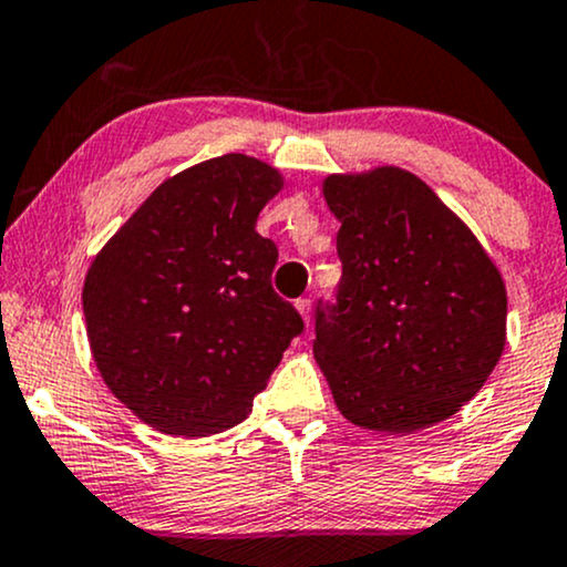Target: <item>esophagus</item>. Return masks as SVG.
<instances>
[{"label": "esophagus", "instance_id": "34e87169", "mask_svg": "<svg viewBox=\"0 0 567 567\" xmlns=\"http://www.w3.org/2000/svg\"><path fill=\"white\" fill-rule=\"evenodd\" d=\"M296 309H298V315H301V320L309 324V320H311V301H309V298H298Z\"/></svg>", "mask_w": 567, "mask_h": 567}]
</instances>
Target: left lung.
<instances>
[{"mask_svg": "<svg viewBox=\"0 0 567 567\" xmlns=\"http://www.w3.org/2000/svg\"><path fill=\"white\" fill-rule=\"evenodd\" d=\"M341 220L338 306L317 311L315 360L354 426L413 434L458 413L506 347V285L419 175L394 165L322 181Z\"/></svg>", "mask_w": 567, "mask_h": 567, "instance_id": "left-lung-1", "label": "left lung"}]
</instances>
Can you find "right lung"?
Returning a JSON list of instances; mask_svg holds the SVG:
<instances>
[{"label":"right lung","mask_w":567,"mask_h":567,"mask_svg":"<svg viewBox=\"0 0 567 567\" xmlns=\"http://www.w3.org/2000/svg\"><path fill=\"white\" fill-rule=\"evenodd\" d=\"M282 173L224 154L175 173L97 250L82 288L97 373L143 424L210 437L245 421L303 320L256 231Z\"/></svg>","instance_id":"add662e5"}]
</instances>
